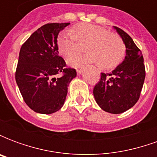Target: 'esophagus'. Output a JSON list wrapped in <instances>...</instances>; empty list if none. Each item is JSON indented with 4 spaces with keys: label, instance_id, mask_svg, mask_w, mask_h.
Masks as SVG:
<instances>
[{
    "label": "esophagus",
    "instance_id": "esophagus-1",
    "mask_svg": "<svg viewBox=\"0 0 157 157\" xmlns=\"http://www.w3.org/2000/svg\"><path fill=\"white\" fill-rule=\"evenodd\" d=\"M76 72H77V74H82V66H79V67H77L76 68Z\"/></svg>",
    "mask_w": 157,
    "mask_h": 157
}]
</instances>
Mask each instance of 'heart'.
<instances>
[{"label":"heart","instance_id":"obj_1","mask_svg":"<svg viewBox=\"0 0 157 157\" xmlns=\"http://www.w3.org/2000/svg\"><path fill=\"white\" fill-rule=\"evenodd\" d=\"M85 55H76L68 59L71 65L85 62H97L103 69H112L124 58L126 47L123 39L101 26L92 23H80L72 31H65L58 36L57 48L65 58L78 51L79 43H86Z\"/></svg>","mask_w":157,"mask_h":157}]
</instances>
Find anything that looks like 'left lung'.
Masks as SVG:
<instances>
[{"instance_id":"left-lung-1","label":"left lung","mask_w":157,"mask_h":157,"mask_svg":"<svg viewBox=\"0 0 157 157\" xmlns=\"http://www.w3.org/2000/svg\"><path fill=\"white\" fill-rule=\"evenodd\" d=\"M126 47L124 61L111 73H101L93 95L99 107L110 113H122L132 108L140 98L145 77L144 58L131 37L113 27Z\"/></svg>"}]
</instances>
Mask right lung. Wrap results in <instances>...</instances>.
I'll use <instances>...</instances> for the list:
<instances>
[{
	"mask_svg": "<svg viewBox=\"0 0 157 157\" xmlns=\"http://www.w3.org/2000/svg\"><path fill=\"white\" fill-rule=\"evenodd\" d=\"M70 23H47L22 45L15 78L22 98L34 112L50 114L64 105L70 82L76 76L59 55V33Z\"/></svg>",
	"mask_w": 157,
	"mask_h": 157,
	"instance_id": "obj_1",
	"label": "right lung"
}]
</instances>
